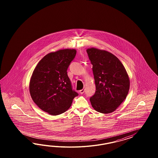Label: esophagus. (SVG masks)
Segmentation results:
<instances>
[{
  "instance_id": "34e87169",
  "label": "esophagus",
  "mask_w": 158,
  "mask_h": 158,
  "mask_svg": "<svg viewBox=\"0 0 158 158\" xmlns=\"http://www.w3.org/2000/svg\"><path fill=\"white\" fill-rule=\"evenodd\" d=\"M84 92H85V89H82V90H81L79 91V93H80L81 94H83Z\"/></svg>"
}]
</instances>
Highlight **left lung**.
Segmentation results:
<instances>
[{
    "instance_id": "left-lung-1",
    "label": "left lung",
    "mask_w": 158,
    "mask_h": 158,
    "mask_svg": "<svg viewBox=\"0 0 158 158\" xmlns=\"http://www.w3.org/2000/svg\"><path fill=\"white\" fill-rule=\"evenodd\" d=\"M86 52L93 65L96 87L95 94L90 98L91 105L97 112L110 114L119 106L128 94V74L113 54L93 48Z\"/></svg>"
}]
</instances>
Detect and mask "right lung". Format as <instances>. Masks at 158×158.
I'll return each instance as SVG.
<instances>
[{
	"label": "right lung",
	"mask_w": 158,
	"mask_h": 158,
	"mask_svg": "<svg viewBox=\"0 0 158 158\" xmlns=\"http://www.w3.org/2000/svg\"><path fill=\"white\" fill-rule=\"evenodd\" d=\"M75 49H62L48 54L35 67L29 82L32 99L42 110L52 115L61 114L78 96L72 90L67 69L76 56Z\"/></svg>",
	"instance_id": "add662e5"
}]
</instances>
